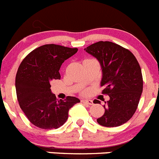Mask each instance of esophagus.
Listing matches in <instances>:
<instances>
[{
	"instance_id": "obj_1",
	"label": "esophagus",
	"mask_w": 159,
	"mask_h": 159,
	"mask_svg": "<svg viewBox=\"0 0 159 159\" xmlns=\"http://www.w3.org/2000/svg\"><path fill=\"white\" fill-rule=\"evenodd\" d=\"M81 102L84 103H85V104H88V105H93V100H81Z\"/></svg>"
}]
</instances>
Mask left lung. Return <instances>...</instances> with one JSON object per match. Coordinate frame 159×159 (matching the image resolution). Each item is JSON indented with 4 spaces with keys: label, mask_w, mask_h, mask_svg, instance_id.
<instances>
[{
    "label": "left lung",
    "mask_w": 159,
    "mask_h": 159,
    "mask_svg": "<svg viewBox=\"0 0 159 159\" xmlns=\"http://www.w3.org/2000/svg\"><path fill=\"white\" fill-rule=\"evenodd\" d=\"M84 50L100 62L102 94L110 97L104 114L96 121L106 127L121 125L134 115L143 92L140 64L129 50L111 41H99Z\"/></svg>",
    "instance_id": "obj_1"
}]
</instances>
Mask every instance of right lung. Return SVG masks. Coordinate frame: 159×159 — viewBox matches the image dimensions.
Instances as JSON below:
<instances>
[{
	"mask_svg": "<svg viewBox=\"0 0 159 159\" xmlns=\"http://www.w3.org/2000/svg\"><path fill=\"white\" fill-rule=\"evenodd\" d=\"M78 48L50 44L33 50L20 63L16 77L19 104L29 121L44 129H58L68 118V111L80 100L67 96L57 100L51 92V81L60 79L62 63Z\"/></svg>",
	"mask_w": 159,
	"mask_h": 159,
	"instance_id": "right-lung-1",
	"label": "right lung"
}]
</instances>
